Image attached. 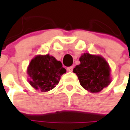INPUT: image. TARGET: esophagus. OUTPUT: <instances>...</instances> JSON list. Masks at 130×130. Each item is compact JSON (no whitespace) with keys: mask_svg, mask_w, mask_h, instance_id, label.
Returning a JSON list of instances; mask_svg holds the SVG:
<instances>
[{"mask_svg":"<svg viewBox=\"0 0 130 130\" xmlns=\"http://www.w3.org/2000/svg\"><path fill=\"white\" fill-rule=\"evenodd\" d=\"M68 72H72L73 71V67H69L67 68Z\"/></svg>","mask_w":130,"mask_h":130,"instance_id":"obj_1","label":"esophagus"}]
</instances>
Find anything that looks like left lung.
<instances>
[{"label": "left lung", "instance_id": "obj_1", "mask_svg": "<svg viewBox=\"0 0 130 130\" xmlns=\"http://www.w3.org/2000/svg\"><path fill=\"white\" fill-rule=\"evenodd\" d=\"M80 64L73 69L79 83L86 90L98 92L111 83V69L107 61L101 56L84 53L79 58Z\"/></svg>", "mask_w": 130, "mask_h": 130}]
</instances>
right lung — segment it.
Instances as JSON below:
<instances>
[{
  "label": "right lung",
  "mask_w": 130,
  "mask_h": 130,
  "mask_svg": "<svg viewBox=\"0 0 130 130\" xmlns=\"http://www.w3.org/2000/svg\"><path fill=\"white\" fill-rule=\"evenodd\" d=\"M29 83L41 92H47L58 84L63 74L67 70L61 61L47 55H38L30 61L27 68Z\"/></svg>",
  "instance_id": "obj_1"
}]
</instances>
